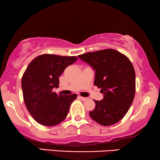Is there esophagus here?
Listing matches in <instances>:
<instances>
[{"mask_svg":"<svg viewBox=\"0 0 160 160\" xmlns=\"http://www.w3.org/2000/svg\"><path fill=\"white\" fill-rule=\"evenodd\" d=\"M78 98H79V99H81V100H83V101H84V100H87V98L82 97V96H78Z\"/></svg>","mask_w":160,"mask_h":160,"instance_id":"esophagus-1","label":"esophagus"}]
</instances>
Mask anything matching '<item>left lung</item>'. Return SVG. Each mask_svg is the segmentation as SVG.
Here are the masks:
<instances>
[{"label": "left lung", "instance_id": "1", "mask_svg": "<svg viewBox=\"0 0 160 160\" xmlns=\"http://www.w3.org/2000/svg\"><path fill=\"white\" fill-rule=\"evenodd\" d=\"M95 70L94 84L101 89L103 99L95 100L89 111L94 121L102 126L119 122L132 105L135 93V73L128 57L115 49H107L78 55Z\"/></svg>", "mask_w": 160, "mask_h": 160}]
</instances>
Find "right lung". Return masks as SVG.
<instances>
[{"mask_svg": "<svg viewBox=\"0 0 160 160\" xmlns=\"http://www.w3.org/2000/svg\"><path fill=\"white\" fill-rule=\"evenodd\" d=\"M76 56L43 54L32 60L22 77L23 99L28 111L38 123L55 126L66 118L76 94L58 95L59 77L77 60Z\"/></svg>", "mask_w": 160, "mask_h": 160, "instance_id": "1", "label": "right lung"}]
</instances>
